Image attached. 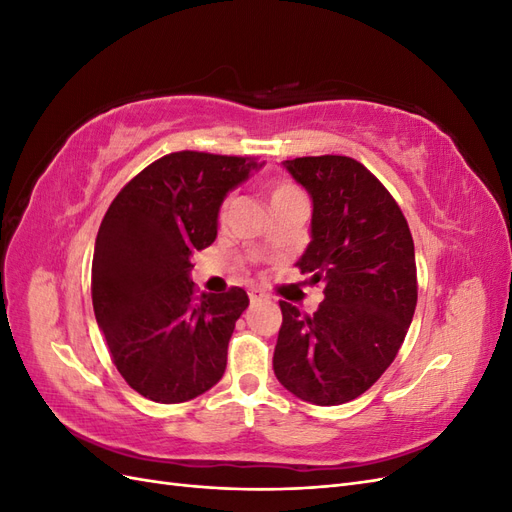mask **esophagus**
Here are the masks:
<instances>
[{
    "label": "esophagus",
    "mask_w": 512,
    "mask_h": 512,
    "mask_svg": "<svg viewBox=\"0 0 512 512\" xmlns=\"http://www.w3.org/2000/svg\"><path fill=\"white\" fill-rule=\"evenodd\" d=\"M247 294H250V301H252V303H256V301H262V299H265V292L258 290V288H252V290L247 292Z\"/></svg>",
    "instance_id": "1"
}]
</instances>
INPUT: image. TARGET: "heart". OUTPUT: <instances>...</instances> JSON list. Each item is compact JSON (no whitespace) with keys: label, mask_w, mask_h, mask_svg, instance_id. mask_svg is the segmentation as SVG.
Here are the masks:
<instances>
[{"label":"heart","mask_w":512,"mask_h":512,"mask_svg":"<svg viewBox=\"0 0 512 512\" xmlns=\"http://www.w3.org/2000/svg\"><path fill=\"white\" fill-rule=\"evenodd\" d=\"M292 194H299V190L294 188L290 181H275L271 185V203H273V200H280V198H286V196H292Z\"/></svg>","instance_id":"b5f03b06"}]
</instances>
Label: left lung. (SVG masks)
<instances>
[{
  "mask_svg": "<svg viewBox=\"0 0 512 512\" xmlns=\"http://www.w3.org/2000/svg\"><path fill=\"white\" fill-rule=\"evenodd\" d=\"M312 198L309 282L324 284L314 316L282 301L273 371L294 397L339 406L363 395L393 363L416 309L408 222L389 190L346 156L286 160Z\"/></svg>",
  "mask_w": 512,
  "mask_h": 512,
  "instance_id": "obj_1",
  "label": "left lung"
}]
</instances>
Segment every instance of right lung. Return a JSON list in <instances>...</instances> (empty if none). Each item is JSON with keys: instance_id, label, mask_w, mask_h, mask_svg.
<instances>
[{"instance_id": "obj_1", "label": "right lung", "mask_w": 512, "mask_h": 512, "mask_svg": "<svg viewBox=\"0 0 512 512\" xmlns=\"http://www.w3.org/2000/svg\"><path fill=\"white\" fill-rule=\"evenodd\" d=\"M265 162L177 151L149 164L108 207L91 299L113 363L136 393L181 404L218 384L243 288L196 292L192 256L218 237L220 207Z\"/></svg>"}]
</instances>
